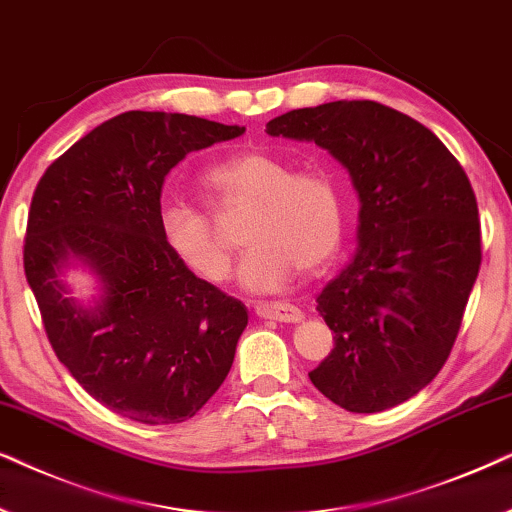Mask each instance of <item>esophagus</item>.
Segmentation results:
<instances>
[{
	"label": "esophagus",
	"instance_id": "obj_1",
	"mask_svg": "<svg viewBox=\"0 0 512 512\" xmlns=\"http://www.w3.org/2000/svg\"><path fill=\"white\" fill-rule=\"evenodd\" d=\"M257 316L267 318V320H278V323H299L304 318V313L292 304H283V302H264L255 306Z\"/></svg>",
	"mask_w": 512,
	"mask_h": 512
}]
</instances>
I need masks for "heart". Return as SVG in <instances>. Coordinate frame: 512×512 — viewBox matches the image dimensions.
I'll list each match as a JSON object with an SVG mask.
<instances>
[{
    "mask_svg": "<svg viewBox=\"0 0 512 512\" xmlns=\"http://www.w3.org/2000/svg\"><path fill=\"white\" fill-rule=\"evenodd\" d=\"M217 210L252 208L241 238L248 245L238 281L250 292H276L302 271L332 260L344 231V194L335 175L299 170L283 156L250 149L217 163L206 175ZM159 234L170 255L208 283L227 281L231 245L210 217L187 201L159 210Z\"/></svg>",
    "mask_w": 512,
    "mask_h": 512,
    "instance_id": "heart-1",
    "label": "heart"
}]
</instances>
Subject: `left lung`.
Listing matches in <instances>:
<instances>
[{"instance_id":"left-lung-1","label":"left lung","mask_w":512,"mask_h":512,"mask_svg":"<svg viewBox=\"0 0 512 512\" xmlns=\"http://www.w3.org/2000/svg\"><path fill=\"white\" fill-rule=\"evenodd\" d=\"M267 133L327 149L360 201L356 255L316 297L335 349L311 384L356 414L405 403L449 358L480 271L466 173L433 131L374 100L292 109Z\"/></svg>"}]
</instances>
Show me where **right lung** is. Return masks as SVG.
<instances>
[{
	"label": "right lung",
	"mask_w": 512,
	"mask_h": 512,
	"mask_svg": "<svg viewBox=\"0 0 512 512\" xmlns=\"http://www.w3.org/2000/svg\"><path fill=\"white\" fill-rule=\"evenodd\" d=\"M243 133L189 114L124 112L74 142L34 189L23 264L46 335L84 391L121 417L192 419L231 370L248 309L170 255L159 210L170 168ZM70 268L94 276L91 303L71 297Z\"/></svg>",
	"instance_id": "1"
}]
</instances>
